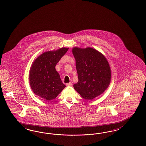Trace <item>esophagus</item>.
<instances>
[{
    "label": "esophagus",
    "mask_w": 146,
    "mask_h": 146,
    "mask_svg": "<svg viewBox=\"0 0 146 146\" xmlns=\"http://www.w3.org/2000/svg\"><path fill=\"white\" fill-rule=\"evenodd\" d=\"M67 86H68V87H70V86H72V84L71 83V82H70V83H67L66 84Z\"/></svg>",
    "instance_id": "1"
}]
</instances>
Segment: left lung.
<instances>
[{
    "mask_svg": "<svg viewBox=\"0 0 146 146\" xmlns=\"http://www.w3.org/2000/svg\"><path fill=\"white\" fill-rule=\"evenodd\" d=\"M78 82L74 84L75 90L86 100L100 96L108 88L111 79V71L106 57L96 49L90 47L72 48Z\"/></svg>",
    "mask_w": 146,
    "mask_h": 146,
    "instance_id": "8db88e82",
    "label": "left lung"
}]
</instances>
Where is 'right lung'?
Returning <instances> with one entry per match:
<instances>
[{
  "label": "right lung",
  "instance_id": "obj_1",
  "mask_svg": "<svg viewBox=\"0 0 146 146\" xmlns=\"http://www.w3.org/2000/svg\"><path fill=\"white\" fill-rule=\"evenodd\" d=\"M68 48H62L41 54L33 62L29 73L33 92L46 101L54 99L66 87L55 67Z\"/></svg>",
  "mask_w": 146,
  "mask_h": 146
}]
</instances>
